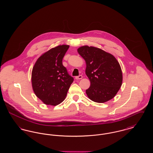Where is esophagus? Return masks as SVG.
I'll use <instances>...</instances> for the list:
<instances>
[{"label": "esophagus", "instance_id": "esophagus-1", "mask_svg": "<svg viewBox=\"0 0 153 153\" xmlns=\"http://www.w3.org/2000/svg\"><path fill=\"white\" fill-rule=\"evenodd\" d=\"M82 78V76H81V75H79V76H76V77H75V79H76V80H79V79H81Z\"/></svg>", "mask_w": 153, "mask_h": 153}]
</instances>
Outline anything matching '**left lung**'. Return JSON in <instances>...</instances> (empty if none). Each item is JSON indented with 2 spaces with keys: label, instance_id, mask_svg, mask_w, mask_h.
I'll list each match as a JSON object with an SVG mask.
<instances>
[{
  "label": "left lung",
  "instance_id": "8db88e82",
  "mask_svg": "<svg viewBox=\"0 0 153 153\" xmlns=\"http://www.w3.org/2000/svg\"><path fill=\"white\" fill-rule=\"evenodd\" d=\"M77 51L87 64L85 73L91 82L90 87L86 90L88 97L100 103L114 98L123 80L122 69L117 59L93 46H81Z\"/></svg>",
  "mask_w": 153,
  "mask_h": 153
}]
</instances>
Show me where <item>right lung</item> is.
Instances as JSON below:
<instances>
[{"label":"right lung","instance_id":"obj_1","mask_svg":"<svg viewBox=\"0 0 153 153\" xmlns=\"http://www.w3.org/2000/svg\"><path fill=\"white\" fill-rule=\"evenodd\" d=\"M69 46L63 45L45 53L34 66L31 74L33 91L45 104L56 105L63 102L74 79L62 65Z\"/></svg>","mask_w":153,"mask_h":153}]
</instances>
